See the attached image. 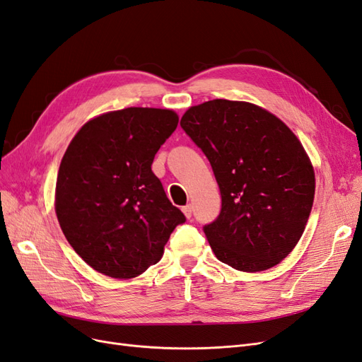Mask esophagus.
<instances>
[{
    "instance_id": "esophagus-1",
    "label": "esophagus",
    "mask_w": 362,
    "mask_h": 362,
    "mask_svg": "<svg viewBox=\"0 0 362 362\" xmlns=\"http://www.w3.org/2000/svg\"><path fill=\"white\" fill-rule=\"evenodd\" d=\"M182 213L185 214V217L187 218H190L192 217V214H193V206L189 204V205H185V206H182Z\"/></svg>"
}]
</instances>
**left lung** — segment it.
I'll return each mask as SVG.
<instances>
[{
    "instance_id": "8db88e82",
    "label": "left lung",
    "mask_w": 362,
    "mask_h": 362,
    "mask_svg": "<svg viewBox=\"0 0 362 362\" xmlns=\"http://www.w3.org/2000/svg\"><path fill=\"white\" fill-rule=\"evenodd\" d=\"M181 128L221 189V213L204 226L216 257L242 272L276 266L298 245L314 201V170L298 137L264 108L228 100L190 107Z\"/></svg>"
}]
</instances>
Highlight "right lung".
<instances>
[{"label":"right lung","instance_id":"obj_1","mask_svg":"<svg viewBox=\"0 0 362 362\" xmlns=\"http://www.w3.org/2000/svg\"><path fill=\"white\" fill-rule=\"evenodd\" d=\"M177 125L172 110L129 107L89 120L64 152L56 184L59 223L76 254L103 275H141L185 222L151 169Z\"/></svg>","mask_w":362,"mask_h":362}]
</instances>
